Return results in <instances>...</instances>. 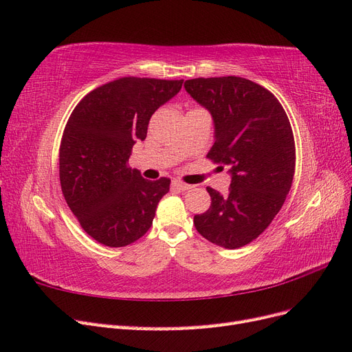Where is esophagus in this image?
Here are the masks:
<instances>
[{
  "label": "esophagus",
  "instance_id": "obj_1",
  "mask_svg": "<svg viewBox=\"0 0 352 352\" xmlns=\"http://www.w3.org/2000/svg\"><path fill=\"white\" fill-rule=\"evenodd\" d=\"M172 185H173L175 188H177L179 190H188V189H190V188H192V185H188V184H184V182H180V180H173V182H172Z\"/></svg>",
  "mask_w": 352,
  "mask_h": 352
}]
</instances>
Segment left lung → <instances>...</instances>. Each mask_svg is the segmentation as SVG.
<instances>
[{
	"label": "left lung",
	"mask_w": 352,
	"mask_h": 352,
	"mask_svg": "<svg viewBox=\"0 0 352 352\" xmlns=\"http://www.w3.org/2000/svg\"><path fill=\"white\" fill-rule=\"evenodd\" d=\"M185 89L214 120L207 158L232 175L225 195L207 188L211 206L194 217L195 229L219 247L241 248L269 228L289 194L295 173L289 119L270 91L245 78L189 79Z\"/></svg>",
	"instance_id": "1"
}]
</instances>
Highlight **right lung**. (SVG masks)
Masks as SVG:
<instances>
[{
	"mask_svg": "<svg viewBox=\"0 0 352 352\" xmlns=\"http://www.w3.org/2000/svg\"><path fill=\"white\" fill-rule=\"evenodd\" d=\"M184 80L120 78L85 95L60 144V184L69 208L91 238L119 248L142 238L170 189L127 166L133 144L146 138L154 111Z\"/></svg>",
	"mask_w": 352,
	"mask_h": 352,
	"instance_id": "1",
	"label": "right lung"
}]
</instances>
